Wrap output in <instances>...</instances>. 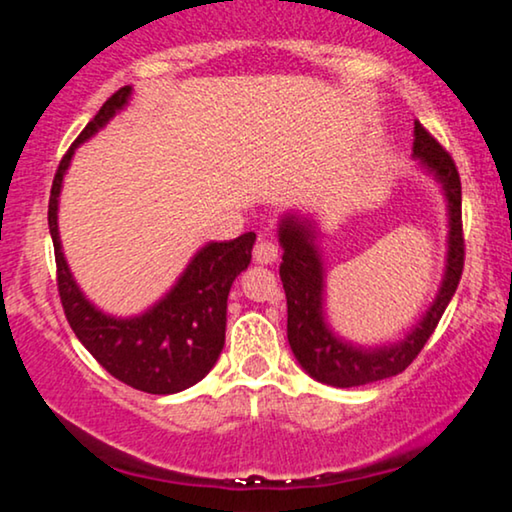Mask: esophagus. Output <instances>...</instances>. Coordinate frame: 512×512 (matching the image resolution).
Returning <instances> with one entry per match:
<instances>
[{"instance_id":"1","label":"esophagus","mask_w":512,"mask_h":512,"mask_svg":"<svg viewBox=\"0 0 512 512\" xmlns=\"http://www.w3.org/2000/svg\"><path fill=\"white\" fill-rule=\"evenodd\" d=\"M277 256H279L277 244H272V242H268V240H261V242H258L256 247H254V261H256L258 265H270V263H275Z\"/></svg>"}]
</instances>
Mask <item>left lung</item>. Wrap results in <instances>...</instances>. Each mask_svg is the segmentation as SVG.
Masks as SVG:
<instances>
[{"instance_id":"obj_1","label":"left lung","mask_w":512,"mask_h":512,"mask_svg":"<svg viewBox=\"0 0 512 512\" xmlns=\"http://www.w3.org/2000/svg\"><path fill=\"white\" fill-rule=\"evenodd\" d=\"M412 158L433 177L445 195L447 207V254L445 272L433 303L422 319L389 345L363 347L333 331L326 317V263L319 249L321 230L312 216L286 212L279 219V247H282V277L286 293V335L300 368L317 382L349 389L403 373L426 340L436 331L445 307L457 291L464 270V237H461V181L450 153L415 121Z\"/></svg>"}]
</instances>
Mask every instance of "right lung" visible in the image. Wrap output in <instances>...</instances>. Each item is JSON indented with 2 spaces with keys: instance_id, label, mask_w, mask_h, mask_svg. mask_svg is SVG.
<instances>
[{
  "instance_id": "right-lung-1",
  "label": "right lung",
  "mask_w": 512,
  "mask_h": 512,
  "mask_svg": "<svg viewBox=\"0 0 512 512\" xmlns=\"http://www.w3.org/2000/svg\"><path fill=\"white\" fill-rule=\"evenodd\" d=\"M130 95L132 86L116 90L69 146L53 179L48 230L58 265L60 300L76 338L116 380L146 394L165 396L198 384L219 361L226 342L230 286L242 270L249 268L256 235L244 233L230 242H207L195 251L172 289L142 314L116 317L90 303L76 284L62 251L58 230L62 181L76 149L121 114L128 107Z\"/></svg>"
}]
</instances>
